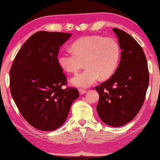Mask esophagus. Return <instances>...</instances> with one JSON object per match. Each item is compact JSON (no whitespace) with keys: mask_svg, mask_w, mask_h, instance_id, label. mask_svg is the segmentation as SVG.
I'll use <instances>...</instances> for the list:
<instances>
[{"mask_svg":"<svg viewBox=\"0 0 160 160\" xmlns=\"http://www.w3.org/2000/svg\"><path fill=\"white\" fill-rule=\"evenodd\" d=\"M79 93H80V95H83L86 93V90H84L83 89H79Z\"/></svg>","mask_w":160,"mask_h":160,"instance_id":"1","label":"esophagus"}]
</instances>
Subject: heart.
<instances>
[{"label": "heart", "instance_id": "heart-1", "mask_svg": "<svg viewBox=\"0 0 160 160\" xmlns=\"http://www.w3.org/2000/svg\"><path fill=\"white\" fill-rule=\"evenodd\" d=\"M72 51H62L58 57L59 65L68 73H76L82 67L87 68L71 78L72 85L89 87L101 76L110 77L119 61L120 48L112 37L90 35L76 40L71 45Z\"/></svg>", "mask_w": 160, "mask_h": 160}]
</instances>
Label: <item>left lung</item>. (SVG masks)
<instances>
[{"instance_id": "left-lung-1", "label": "left lung", "mask_w": 160, "mask_h": 160, "mask_svg": "<svg viewBox=\"0 0 160 160\" xmlns=\"http://www.w3.org/2000/svg\"><path fill=\"white\" fill-rule=\"evenodd\" d=\"M121 50V60L109 79L96 87L99 94L96 107L99 117L112 127L129 123L138 114L149 84L146 55L132 36L113 28Z\"/></svg>"}]
</instances>
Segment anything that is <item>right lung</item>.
<instances>
[{
	"label": "right lung",
	"mask_w": 160,
	"mask_h": 160,
	"mask_svg": "<svg viewBox=\"0 0 160 160\" xmlns=\"http://www.w3.org/2000/svg\"><path fill=\"white\" fill-rule=\"evenodd\" d=\"M71 33L39 31L18 52L11 67L10 91L23 118L31 126L52 131L67 120L78 90L62 86L67 78L58 62L60 47Z\"/></svg>",
	"instance_id": "right-lung-1"
}]
</instances>
